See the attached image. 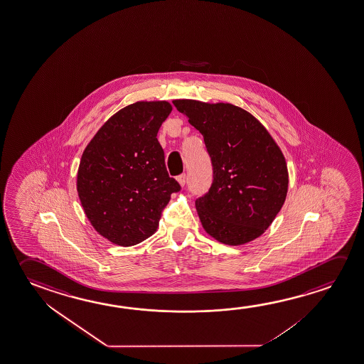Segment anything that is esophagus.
Masks as SVG:
<instances>
[{"label":"esophagus","instance_id":"esophagus-1","mask_svg":"<svg viewBox=\"0 0 364 364\" xmlns=\"http://www.w3.org/2000/svg\"><path fill=\"white\" fill-rule=\"evenodd\" d=\"M176 180L179 181V184L181 185V186H184L185 183H186V175L181 173V175H179V176L176 178Z\"/></svg>","mask_w":364,"mask_h":364}]
</instances>
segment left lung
<instances>
[{
	"mask_svg": "<svg viewBox=\"0 0 364 364\" xmlns=\"http://www.w3.org/2000/svg\"><path fill=\"white\" fill-rule=\"evenodd\" d=\"M173 106L204 137L213 181L196 200L204 230L238 246L262 235L285 203V157L261 122L230 103L176 100Z\"/></svg>",
	"mask_w": 364,
	"mask_h": 364,
	"instance_id": "obj_1",
	"label": "left lung"
}]
</instances>
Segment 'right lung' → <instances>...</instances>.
<instances>
[{"instance_id": "obj_1", "label": "right lung", "mask_w": 364, "mask_h": 364, "mask_svg": "<svg viewBox=\"0 0 364 364\" xmlns=\"http://www.w3.org/2000/svg\"><path fill=\"white\" fill-rule=\"evenodd\" d=\"M173 107L136 102L109 118L85 147L77 191L95 230L118 246L156 232L170 196L181 189L168 176L156 136Z\"/></svg>"}]
</instances>
